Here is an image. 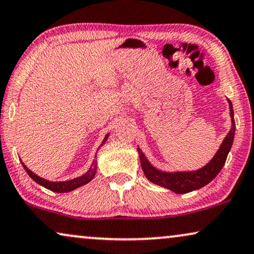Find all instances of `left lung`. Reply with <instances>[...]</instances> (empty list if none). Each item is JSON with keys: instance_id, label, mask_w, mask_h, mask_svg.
Segmentation results:
<instances>
[{"instance_id": "obj_1", "label": "left lung", "mask_w": 254, "mask_h": 254, "mask_svg": "<svg viewBox=\"0 0 254 254\" xmlns=\"http://www.w3.org/2000/svg\"><path fill=\"white\" fill-rule=\"evenodd\" d=\"M230 107V116H231V129L226 137L224 138L223 143L220 144L219 149L213 156V158L207 163L203 168L193 170V171H176V172H166L162 170L156 169L147 160L145 155L142 150L138 147V153H139L140 165L144 171L145 177L153 184L163 186V188L169 189L175 192V193H188V192L199 190L203 186L207 185L208 183L212 182L217 177L218 173L223 169L225 164L227 155H229L231 146L233 144L234 132H236V123H234V115L232 103L230 99H227Z\"/></svg>"}]
</instances>
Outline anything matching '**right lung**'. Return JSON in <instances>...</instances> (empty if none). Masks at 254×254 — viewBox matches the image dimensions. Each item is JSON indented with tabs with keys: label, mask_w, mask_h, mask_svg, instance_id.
<instances>
[{
	"label": "right lung",
	"mask_w": 254,
	"mask_h": 254,
	"mask_svg": "<svg viewBox=\"0 0 254 254\" xmlns=\"http://www.w3.org/2000/svg\"><path fill=\"white\" fill-rule=\"evenodd\" d=\"M108 137H109V133L104 137V139H103V142H102L101 146L103 145L105 142H107ZM22 165H23V168H24L25 171H27L29 177L33 179V181L36 182L37 184L42 185L43 188L48 189V190L57 192V193L70 192V191L75 190V189H77V188H81V186L88 184L89 182H91L92 179H94L95 175H96V171H97V162L94 160V162H92V165L90 166V169L84 173V175L81 176V177L70 179V181H65V182H50V181H47V179L40 177V176H37L36 173H34L33 171H31V170H29L27 166H25L23 162H22Z\"/></svg>",
	"instance_id": "right-lung-1"
}]
</instances>
